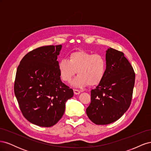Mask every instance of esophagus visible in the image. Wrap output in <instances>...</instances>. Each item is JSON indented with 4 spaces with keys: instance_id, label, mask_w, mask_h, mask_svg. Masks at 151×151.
<instances>
[{
    "instance_id": "1",
    "label": "esophagus",
    "mask_w": 151,
    "mask_h": 151,
    "mask_svg": "<svg viewBox=\"0 0 151 151\" xmlns=\"http://www.w3.org/2000/svg\"><path fill=\"white\" fill-rule=\"evenodd\" d=\"M74 93L75 94H79L81 93V91H80L79 90H78V89H74Z\"/></svg>"
}]
</instances>
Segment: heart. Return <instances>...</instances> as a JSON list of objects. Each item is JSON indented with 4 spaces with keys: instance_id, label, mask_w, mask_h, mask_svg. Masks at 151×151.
Wrapping results in <instances>:
<instances>
[{
    "instance_id": "b5f03b06",
    "label": "heart",
    "mask_w": 151,
    "mask_h": 151,
    "mask_svg": "<svg viewBox=\"0 0 151 151\" xmlns=\"http://www.w3.org/2000/svg\"><path fill=\"white\" fill-rule=\"evenodd\" d=\"M106 67V58L102 55L86 51L72 53L68 60L62 59L58 63L59 75L65 83L71 81L77 71L79 76L73 82V85L76 87L99 84L104 79Z\"/></svg>"
}]
</instances>
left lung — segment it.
<instances>
[{
  "label": "left lung",
  "mask_w": 151,
  "mask_h": 151,
  "mask_svg": "<svg viewBox=\"0 0 151 151\" xmlns=\"http://www.w3.org/2000/svg\"><path fill=\"white\" fill-rule=\"evenodd\" d=\"M106 71L104 79L91 91L87 115L96 125L116 121L130 106L135 74L124 53L112 48L106 53Z\"/></svg>",
  "instance_id": "obj_1"
}]
</instances>
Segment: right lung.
I'll return each instance as SVG.
<instances>
[{
    "label": "right lung",
    "mask_w": 151,
    "mask_h": 151,
    "mask_svg": "<svg viewBox=\"0 0 151 151\" xmlns=\"http://www.w3.org/2000/svg\"><path fill=\"white\" fill-rule=\"evenodd\" d=\"M62 45L34 49L22 58L14 86L22 115L35 125L50 127L61 119L74 91L63 83L57 56Z\"/></svg>",
    "instance_id": "obj_1"
}]
</instances>
